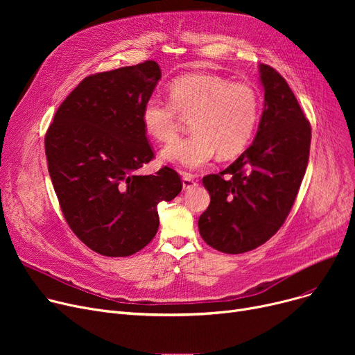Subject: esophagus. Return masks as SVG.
I'll list each match as a JSON object with an SVG mask.
<instances>
[{
	"label": "esophagus",
	"mask_w": 355,
	"mask_h": 355,
	"mask_svg": "<svg viewBox=\"0 0 355 355\" xmlns=\"http://www.w3.org/2000/svg\"><path fill=\"white\" fill-rule=\"evenodd\" d=\"M197 185V181L194 180V177L191 174H182V189L184 191H189L191 189H194Z\"/></svg>",
	"instance_id": "esophagus-1"
}]
</instances>
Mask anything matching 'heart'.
Segmentation results:
<instances>
[{
    "label": "heart",
    "instance_id": "1",
    "mask_svg": "<svg viewBox=\"0 0 355 355\" xmlns=\"http://www.w3.org/2000/svg\"><path fill=\"white\" fill-rule=\"evenodd\" d=\"M170 102L148 99L142 107L145 132L158 142H171L181 118L190 121L191 135L162 149L161 159L184 170H198L218 153L240 154L250 142L260 116V96L246 83L210 73L185 74L168 86Z\"/></svg>",
    "mask_w": 355,
    "mask_h": 355
}]
</instances>
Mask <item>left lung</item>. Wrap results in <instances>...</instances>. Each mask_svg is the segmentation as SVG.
I'll return each mask as SVG.
<instances>
[{"mask_svg":"<svg viewBox=\"0 0 355 355\" xmlns=\"http://www.w3.org/2000/svg\"><path fill=\"white\" fill-rule=\"evenodd\" d=\"M265 107L253 144L229 168L202 178L210 206L198 218L209 246L229 254L253 250L285 223L306 171L311 125L286 80L259 64Z\"/></svg>","mask_w":355,"mask_h":355,"instance_id":"8db88e82","label":"left lung"}]
</instances>
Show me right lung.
Returning a JSON list of instances; mask_svg holds the SVG:
<instances>
[{
    "label": "right lung",
    "mask_w": 355,
    "mask_h": 355,
    "mask_svg": "<svg viewBox=\"0 0 355 355\" xmlns=\"http://www.w3.org/2000/svg\"><path fill=\"white\" fill-rule=\"evenodd\" d=\"M161 79L154 60L92 74L63 101L44 138L60 209L83 243L103 256H130L154 239L159 201L182 182L170 166L137 171L154 158L142 107Z\"/></svg>",
    "instance_id": "obj_1"
}]
</instances>
